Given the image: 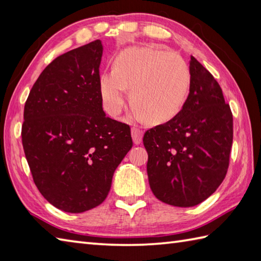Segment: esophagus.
Wrapping results in <instances>:
<instances>
[{"instance_id":"obj_1","label":"esophagus","mask_w":261,"mask_h":261,"mask_svg":"<svg viewBox=\"0 0 261 261\" xmlns=\"http://www.w3.org/2000/svg\"><path fill=\"white\" fill-rule=\"evenodd\" d=\"M132 137L135 144H141L143 141V130H141L137 127H133L132 128Z\"/></svg>"}]
</instances>
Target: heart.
<instances>
[{
	"label": "heart",
	"mask_w": 261,
	"mask_h": 261,
	"mask_svg": "<svg viewBox=\"0 0 261 261\" xmlns=\"http://www.w3.org/2000/svg\"><path fill=\"white\" fill-rule=\"evenodd\" d=\"M190 80L188 64L177 53L132 47L116 56L113 71L101 74L99 91L106 113L117 116L125 107V90L129 89L130 103L138 117L160 124L182 108Z\"/></svg>",
	"instance_id": "1"
}]
</instances>
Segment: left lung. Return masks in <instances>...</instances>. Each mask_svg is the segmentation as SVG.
Returning <instances> with one entry per match:
<instances>
[{"label": "left lung", "mask_w": 261, "mask_h": 261, "mask_svg": "<svg viewBox=\"0 0 261 261\" xmlns=\"http://www.w3.org/2000/svg\"><path fill=\"white\" fill-rule=\"evenodd\" d=\"M189 70L182 109L143 137L151 190L159 200L177 207L198 205L219 188L233 141V116L220 84L193 56Z\"/></svg>", "instance_id": "8db88e82"}]
</instances>
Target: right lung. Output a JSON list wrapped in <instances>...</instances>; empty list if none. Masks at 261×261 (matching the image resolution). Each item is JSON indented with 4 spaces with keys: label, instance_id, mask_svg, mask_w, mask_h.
Instances as JSON below:
<instances>
[{
    "label": "right lung",
    "instance_id": "add662e5",
    "mask_svg": "<svg viewBox=\"0 0 261 261\" xmlns=\"http://www.w3.org/2000/svg\"><path fill=\"white\" fill-rule=\"evenodd\" d=\"M102 49L98 39L55 58L24 105L21 136L35 185L47 201L67 213L102 203L133 146L129 126L102 109Z\"/></svg>",
    "mask_w": 261,
    "mask_h": 261
}]
</instances>
